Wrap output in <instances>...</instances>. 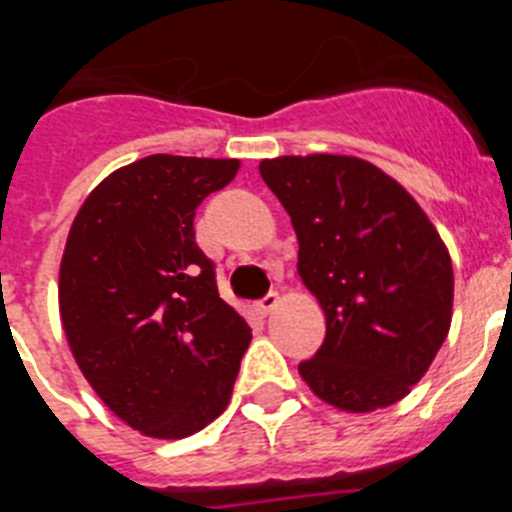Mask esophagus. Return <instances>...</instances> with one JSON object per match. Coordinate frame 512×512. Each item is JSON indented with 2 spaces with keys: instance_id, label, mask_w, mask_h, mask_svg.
<instances>
[{
  "instance_id": "34e87169",
  "label": "esophagus",
  "mask_w": 512,
  "mask_h": 512,
  "mask_svg": "<svg viewBox=\"0 0 512 512\" xmlns=\"http://www.w3.org/2000/svg\"><path fill=\"white\" fill-rule=\"evenodd\" d=\"M277 302H279V295H274V292H271V295H266L264 300L256 302V312H259L261 318H266V315H269V312L277 307Z\"/></svg>"
}]
</instances>
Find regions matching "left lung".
<instances>
[{"label":"left lung","mask_w":512,"mask_h":512,"mask_svg":"<svg viewBox=\"0 0 512 512\" xmlns=\"http://www.w3.org/2000/svg\"><path fill=\"white\" fill-rule=\"evenodd\" d=\"M259 171L292 217L297 271L325 312V341L300 377L346 413L390 408L449 336L446 243L408 189L364 158L279 156Z\"/></svg>","instance_id":"1"}]
</instances>
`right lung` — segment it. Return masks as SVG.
<instances>
[{"label":"right lung","mask_w":512,"mask_h":512,"mask_svg":"<svg viewBox=\"0 0 512 512\" xmlns=\"http://www.w3.org/2000/svg\"><path fill=\"white\" fill-rule=\"evenodd\" d=\"M238 169L153 153L99 182L71 223L58 271L66 341L99 400L143 436H192L233 395L251 328L217 295L194 212Z\"/></svg>","instance_id":"obj_1"}]
</instances>
